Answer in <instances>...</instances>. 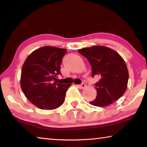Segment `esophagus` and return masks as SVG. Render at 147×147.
<instances>
[{
	"mask_svg": "<svg viewBox=\"0 0 147 147\" xmlns=\"http://www.w3.org/2000/svg\"><path fill=\"white\" fill-rule=\"evenodd\" d=\"M78 88H80V89H84V88H86V84H84V83H82V84H80V85H78L77 86Z\"/></svg>",
	"mask_w": 147,
	"mask_h": 147,
	"instance_id": "1",
	"label": "esophagus"
}]
</instances>
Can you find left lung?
Instances as JSON below:
<instances>
[{
	"instance_id": "1",
	"label": "left lung",
	"mask_w": 147,
	"mask_h": 147,
	"mask_svg": "<svg viewBox=\"0 0 147 147\" xmlns=\"http://www.w3.org/2000/svg\"><path fill=\"white\" fill-rule=\"evenodd\" d=\"M78 52L89 61L92 77H100L96 83L97 96L90 103L104 107L117 101L125 92L128 81V71L123 58L105 46L83 48Z\"/></svg>"
}]
</instances>
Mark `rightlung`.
Wrapping results in <instances>:
<instances>
[{"instance_id": "obj_1", "label": "right lung", "mask_w": 147, "mask_h": 147, "mask_svg": "<svg viewBox=\"0 0 147 147\" xmlns=\"http://www.w3.org/2000/svg\"><path fill=\"white\" fill-rule=\"evenodd\" d=\"M67 49L45 46L32 52L21 70V88L27 99L40 109L52 110L63 103L71 84H58L60 65Z\"/></svg>"}]
</instances>
